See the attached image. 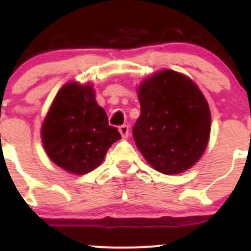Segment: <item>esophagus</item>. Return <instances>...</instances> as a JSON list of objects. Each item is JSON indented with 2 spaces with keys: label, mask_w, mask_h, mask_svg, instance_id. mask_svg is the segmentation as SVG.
<instances>
[{
  "label": "esophagus",
  "mask_w": 251,
  "mask_h": 251,
  "mask_svg": "<svg viewBox=\"0 0 251 251\" xmlns=\"http://www.w3.org/2000/svg\"><path fill=\"white\" fill-rule=\"evenodd\" d=\"M119 132L121 133V136H123L124 138H126L128 136V126L127 125H121L120 127H119Z\"/></svg>",
  "instance_id": "34e87169"
}]
</instances>
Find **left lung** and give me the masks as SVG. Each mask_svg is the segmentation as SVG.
Segmentation results:
<instances>
[{"label": "left lung", "mask_w": 251, "mask_h": 251, "mask_svg": "<svg viewBox=\"0 0 251 251\" xmlns=\"http://www.w3.org/2000/svg\"><path fill=\"white\" fill-rule=\"evenodd\" d=\"M141 115L132 128L142 155L155 170L175 175L203 155L210 136V110L193 81L163 70L138 88Z\"/></svg>", "instance_id": "obj_1"}]
</instances>
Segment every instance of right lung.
<instances>
[{
	"instance_id": "right-lung-1",
	"label": "right lung",
	"mask_w": 251,
	"mask_h": 251,
	"mask_svg": "<svg viewBox=\"0 0 251 251\" xmlns=\"http://www.w3.org/2000/svg\"><path fill=\"white\" fill-rule=\"evenodd\" d=\"M47 155L69 173L85 175L103 161L107 151L121 136L108 124L105 110L97 104L91 85L70 82L53 100L41 130Z\"/></svg>"
}]
</instances>
